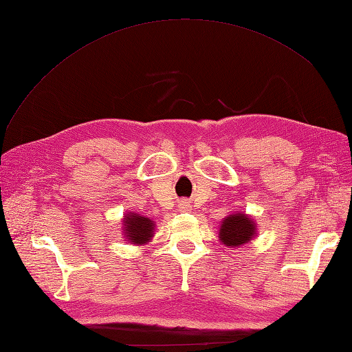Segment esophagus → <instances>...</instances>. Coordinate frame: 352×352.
I'll list each match as a JSON object with an SVG mask.
<instances>
[{"mask_svg":"<svg viewBox=\"0 0 352 352\" xmlns=\"http://www.w3.org/2000/svg\"><path fill=\"white\" fill-rule=\"evenodd\" d=\"M178 208H180V212H189L190 210V204L188 201H182L180 204H178Z\"/></svg>","mask_w":352,"mask_h":352,"instance_id":"esophagus-1","label":"esophagus"}]
</instances>
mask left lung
Masks as SVG:
<instances>
[{
    "label": "left lung",
    "instance_id": "8db88e82",
    "mask_svg": "<svg viewBox=\"0 0 352 352\" xmlns=\"http://www.w3.org/2000/svg\"><path fill=\"white\" fill-rule=\"evenodd\" d=\"M256 233L257 227L251 216L234 213L222 221L219 227V241L230 248H237V246L252 241Z\"/></svg>",
    "mask_w": 352,
    "mask_h": 352
}]
</instances>
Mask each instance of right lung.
Here are the masks:
<instances>
[{"label":"right lung","instance_id":"add662e5","mask_svg":"<svg viewBox=\"0 0 352 352\" xmlns=\"http://www.w3.org/2000/svg\"><path fill=\"white\" fill-rule=\"evenodd\" d=\"M122 226L124 239H126V242H131L133 245H145L154 236L155 223L149 218H145V216H140L138 213H126L124 216Z\"/></svg>","mask_w":352,"mask_h":352}]
</instances>
